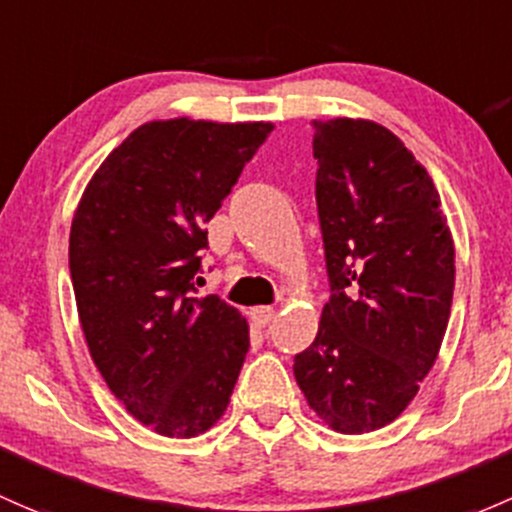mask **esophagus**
Wrapping results in <instances>:
<instances>
[{
	"label": "esophagus",
	"mask_w": 512,
	"mask_h": 512,
	"mask_svg": "<svg viewBox=\"0 0 512 512\" xmlns=\"http://www.w3.org/2000/svg\"><path fill=\"white\" fill-rule=\"evenodd\" d=\"M272 319H274L272 306H255V309H250V321L255 326H267Z\"/></svg>",
	"instance_id": "esophagus-1"
}]
</instances>
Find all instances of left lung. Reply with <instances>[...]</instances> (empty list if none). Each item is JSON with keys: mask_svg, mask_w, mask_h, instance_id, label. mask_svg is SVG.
Returning <instances> with one entry per match:
<instances>
[{"mask_svg": "<svg viewBox=\"0 0 512 512\" xmlns=\"http://www.w3.org/2000/svg\"><path fill=\"white\" fill-rule=\"evenodd\" d=\"M316 208L331 299L294 355L309 407L341 434L397 419L444 341L454 240L427 169L383 125L314 120Z\"/></svg>", "mask_w": 512, "mask_h": 512, "instance_id": "left-lung-1", "label": "left lung"}]
</instances>
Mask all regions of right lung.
Instances as JSON below:
<instances>
[{
  "label": "right lung",
  "mask_w": 512,
  "mask_h": 512,
  "mask_svg": "<svg viewBox=\"0 0 512 512\" xmlns=\"http://www.w3.org/2000/svg\"><path fill=\"white\" fill-rule=\"evenodd\" d=\"M270 122H147L112 149L71 225V282L112 395L157 434L211 429L238 383L250 328L196 297L206 223L270 137Z\"/></svg>",
  "instance_id": "right-lung-1"
}]
</instances>
